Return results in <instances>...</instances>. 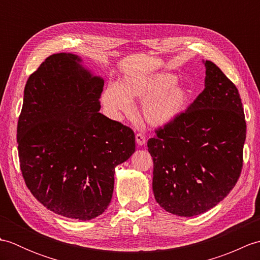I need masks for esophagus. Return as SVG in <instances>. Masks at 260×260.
Listing matches in <instances>:
<instances>
[{
	"label": "esophagus",
	"instance_id": "34e87169",
	"mask_svg": "<svg viewBox=\"0 0 260 260\" xmlns=\"http://www.w3.org/2000/svg\"><path fill=\"white\" fill-rule=\"evenodd\" d=\"M135 139H136V143L139 145H144L146 143V137L144 134H142V133H137L135 135Z\"/></svg>",
	"mask_w": 260,
	"mask_h": 260
}]
</instances>
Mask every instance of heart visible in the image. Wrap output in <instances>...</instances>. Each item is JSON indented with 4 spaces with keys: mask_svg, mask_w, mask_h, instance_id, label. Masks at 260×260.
<instances>
[{
    "mask_svg": "<svg viewBox=\"0 0 260 260\" xmlns=\"http://www.w3.org/2000/svg\"><path fill=\"white\" fill-rule=\"evenodd\" d=\"M176 81V76L169 73L127 77L119 86L113 84L105 89L103 103L110 114L118 116L132 112L131 99H143V119L154 127L164 126L183 113L189 99L187 90Z\"/></svg>",
    "mask_w": 260,
    "mask_h": 260,
    "instance_id": "obj_1",
    "label": "heart"
}]
</instances>
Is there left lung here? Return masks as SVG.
<instances>
[{
    "label": "left lung",
    "instance_id": "obj_1",
    "mask_svg": "<svg viewBox=\"0 0 260 260\" xmlns=\"http://www.w3.org/2000/svg\"><path fill=\"white\" fill-rule=\"evenodd\" d=\"M204 64L202 92L147 142L155 200L180 217L201 214L222 201L244 162L247 126L239 91L217 64Z\"/></svg>",
    "mask_w": 260,
    "mask_h": 260
}]
</instances>
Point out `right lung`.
Here are the masks:
<instances>
[{
    "instance_id": "right-lung-1",
    "label": "right lung",
    "mask_w": 260,
    "mask_h": 260,
    "mask_svg": "<svg viewBox=\"0 0 260 260\" xmlns=\"http://www.w3.org/2000/svg\"><path fill=\"white\" fill-rule=\"evenodd\" d=\"M71 53L48 57L24 88L16 140L27 189L50 211L90 220L109 206L115 168L135 151L128 126L99 113L104 80Z\"/></svg>"
}]
</instances>
